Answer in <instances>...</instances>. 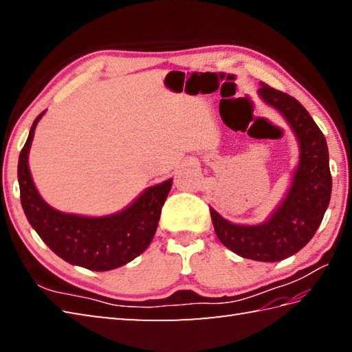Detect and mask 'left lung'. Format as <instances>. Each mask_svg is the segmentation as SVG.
I'll list each match as a JSON object with an SVG mask.
<instances>
[{
    "label": "left lung",
    "mask_w": 352,
    "mask_h": 352,
    "mask_svg": "<svg viewBox=\"0 0 352 352\" xmlns=\"http://www.w3.org/2000/svg\"><path fill=\"white\" fill-rule=\"evenodd\" d=\"M258 95L281 111L301 146L300 164L286 199L269 221L258 226H236L210 208L214 233L233 252L258 261H278L294 256L315 236L331 197V172L322 131L294 96L261 83Z\"/></svg>",
    "instance_id": "obj_1"
}]
</instances>
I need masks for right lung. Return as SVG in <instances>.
Instances as JSON below:
<instances>
[{"label":"right lung","mask_w":352,"mask_h":352,"mask_svg":"<svg viewBox=\"0 0 352 352\" xmlns=\"http://www.w3.org/2000/svg\"><path fill=\"white\" fill-rule=\"evenodd\" d=\"M43 113L34 119L18 162L21 204L30 226L52 252L71 265L110 271L129 263L151 243L172 180L148 188L125 210L110 216L85 218L57 212L37 193L28 169L30 145Z\"/></svg>","instance_id":"add662e5"}]
</instances>
